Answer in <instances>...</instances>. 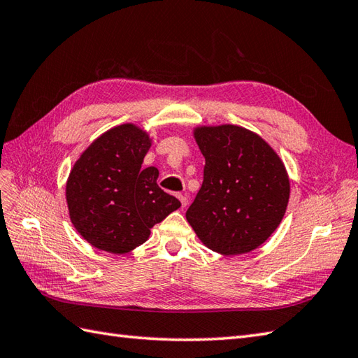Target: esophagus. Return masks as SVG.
<instances>
[{"instance_id": "34e87169", "label": "esophagus", "mask_w": 358, "mask_h": 358, "mask_svg": "<svg viewBox=\"0 0 358 358\" xmlns=\"http://www.w3.org/2000/svg\"><path fill=\"white\" fill-rule=\"evenodd\" d=\"M177 199H178L180 203H181V208H186V206H187V196H186V195L177 194Z\"/></svg>"}]
</instances>
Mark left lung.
I'll list each match as a JSON object with an SVG mask.
<instances>
[{
  "label": "left lung",
  "instance_id": "8db88e82",
  "mask_svg": "<svg viewBox=\"0 0 358 358\" xmlns=\"http://www.w3.org/2000/svg\"><path fill=\"white\" fill-rule=\"evenodd\" d=\"M194 135L206 164L187 222L218 254L250 252L283 220L289 201L285 164L262 136L245 127H196Z\"/></svg>",
  "mask_w": 358,
  "mask_h": 358
}]
</instances>
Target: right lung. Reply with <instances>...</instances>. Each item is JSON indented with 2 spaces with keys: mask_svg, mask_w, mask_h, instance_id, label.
Returning <instances> with one entry per match:
<instances>
[{
  "mask_svg": "<svg viewBox=\"0 0 358 358\" xmlns=\"http://www.w3.org/2000/svg\"><path fill=\"white\" fill-rule=\"evenodd\" d=\"M149 135L134 124L104 132L83 152L66 185L75 229L90 245L126 254L149 238L150 227L181 203L158 187V169H143Z\"/></svg>",
  "mask_w": 358,
  "mask_h": 358,
  "instance_id": "obj_1",
  "label": "right lung"
}]
</instances>
